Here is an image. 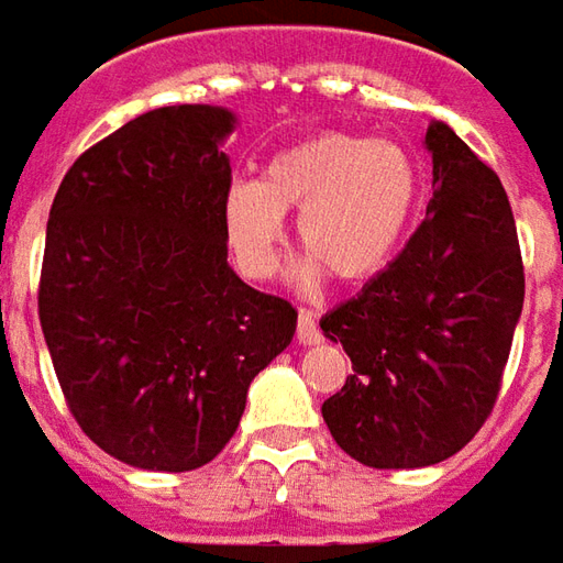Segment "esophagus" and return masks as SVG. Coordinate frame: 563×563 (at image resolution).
Returning a JSON list of instances; mask_svg holds the SVG:
<instances>
[{"instance_id": "34e87169", "label": "esophagus", "mask_w": 563, "mask_h": 563, "mask_svg": "<svg viewBox=\"0 0 563 563\" xmlns=\"http://www.w3.org/2000/svg\"><path fill=\"white\" fill-rule=\"evenodd\" d=\"M297 341L303 343V346H312V343L322 341V331H319L312 312H307V309H300V316H297Z\"/></svg>"}]
</instances>
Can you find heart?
Here are the masks:
<instances>
[{"label":"heart","mask_w":563,"mask_h":563,"mask_svg":"<svg viewBox=\"0 0 563 563\" xmlns=\"http://www.w3.org/2000/svg\"><path fill=\"white\" fill-rule=\"evenodd\" d=\"M418 203V169L394 142L322 132L278 151L263 183H232L222 198V232L238 269L273 278L285 256V213L297 217L307 260L294 278L316 285L334 275L365 285L380 275L402 244Z\"/></svg>","instance_id":"b5f03b06"}]
</instances>
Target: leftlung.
Returning <instances> with one entry per match:
<instances>
[{"mask_svg":"<svg viewBox=\"0 0 563 563\" xmlns=\"http://www.w3.org/2000/svg\"><path fill=\"white\" fill-rule=\"evenodd\" d=\"M433 198L394 263L319 322L353 375L322 402L334 443L368 467H428L484 428L523 307L518 229L499 176L431 123Z\"/></svg>","mask_w":563,"mask_h":563,"instance_id":"1","label":"left lung"}]
</instances>
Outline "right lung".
Returning <instances> with one entry per match:
<instances>
[{
  "mask_svg": "<svg viewBox=\"0 0 563 563\" xmlns=\"http://www.w3.org/2000/svg\"><path fill=\"white\" fill-rule=\"evenodd\" d=\"M232 130L225 108H154L82 151L48 210L40 325L67 409L142 471L213 462L297 328L229 266Z\"/></svg>",
  "mask_w": 563,
  "mask_h": 563,
  "instance_id": "1",
  "label": "right lung"
}]
</instances>
